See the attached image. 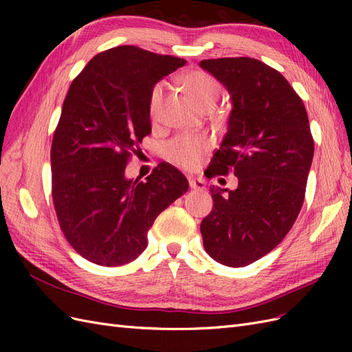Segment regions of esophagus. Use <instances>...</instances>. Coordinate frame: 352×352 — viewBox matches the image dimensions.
Listing matches in <instances>:
<instances>
[{"label": "esophagus", "instance_id": "1", "mask_svg": "<svg viewBox=\"0 0 352 352\" xmlns=\"http://www.w3.org/2000/svg\"><path fill=\"white\" fill-rule=\"evenodd\" d=\"M189 186H190V189H198V190H202V189L206 188V184H204V180H202V179L189 177Z\"/></svg>", "mask_w": 352, "mask_h": 352}]
</instances>
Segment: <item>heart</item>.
<instances>
[{
	"instance_id": "heart-1",
	"label": "heart",
	"mask_w": 352,
	"mask_h": 352,
	"mask_svg": "<svg viewBox=\"0 0 352 352\" xmlns=\"http://www.w3.org/2000/svg\"><path fill=\"white\" fill-rule=\"evenodd\" d=\"M182 83L186 91L190 94L199 107L207 109L214 105L220 87L219 82L211 74L202 70L188 72L182 76ZM164 95V83H155L150 97H148V116L151 122H157L160 116V107H162ZM210 142L204 135H180L170 141L166 146V157L170 163H173L184 168L195 167L199 160L207 151Z\"/></svg>"
}]
</instances>
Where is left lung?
<instances>
[{
  "mask_svg": "<svg viewBox=\"0 0 352 352\" xmlns=\"http://www.w3.org/2000/svg\"><path fill=\"white\" fill-rule=\"evenodd\" d=\"M228 89V132L210 176L238 177L235 190L210 188L214 206L201 221L212 260L243 267L283 241L300 214L314 141L304 102L282 74L250 57L202 60Z\"/></svg>",
  "mask_w": 352,
  "mask_h": 352,
  "instance_id": "1",
  "label": "left lung"
}]
</instances>
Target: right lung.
<instances>
[{
    "mask_svg": "<svg viewBox=\"0 0 352 352\" xmlns=\"http://www.w3.org/2000/svg\"><path fill=\"white\" fill-rule=\"evenodd\" d=\"M185 63L120 45L95 56L70 85L51 145L52 202L67 242L91 263L116 267L138 258L157 216L188 190L168 163L144 182L124 176L151 133L153 87Z\"/></svg>",
    "mask_w": 352,
    "mask_h": 352,
    "instance_id": "add662e5",
    "label": "right lung"
}]
</instances>
